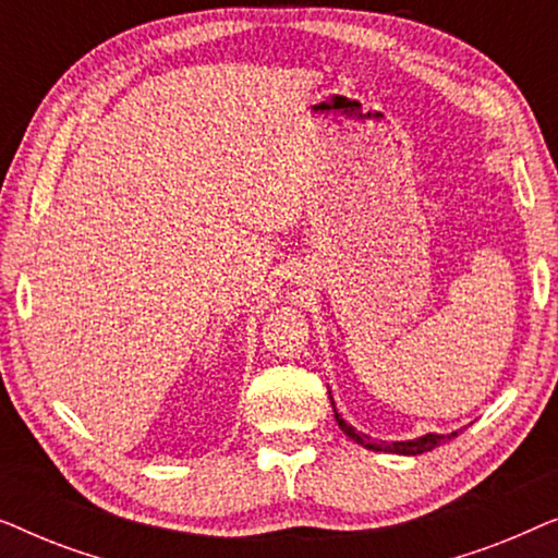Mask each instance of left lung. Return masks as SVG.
<instances>
[{
  "mask_svg": "<svg viewBox=\"0 0 558 558\" xmlns=\"http://www.w3.org/2000/svg\"><path fill=\"white\" fill-rule=\"evenodd\" d=\"M335 422L340 424V429L348 434L350 439L357 441V445H363L365 449H376V452H393V454H424V452H432L434 447L439 445H447L449 439L457 437V432L452 434H424V437L418 439H411V441H373L371 437H365V434L355 432L353 426H350L345 418H342L338 411H335Z\"/></svg>",
  "mask_w": 558,
  "mask_h": 558,
  "instance_id": "8db88e82",
  "label": "left lung"
}]
</instances>
